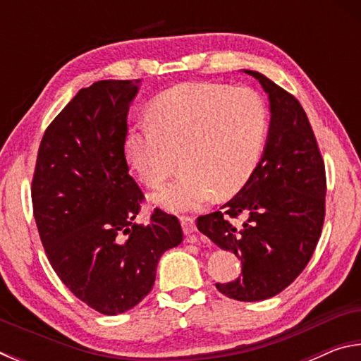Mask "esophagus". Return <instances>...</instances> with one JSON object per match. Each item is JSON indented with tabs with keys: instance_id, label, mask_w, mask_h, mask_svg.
<instances>
[{
	"instance_id": "34e87169",
	"label": "esophagus",
	"mask_w": 361,
	"mask_h": 361,
	"mask_svg": "<svg viewBox=\"0 0 361 361\" xmlns=\"http://www.w3.org/2000/svg\"><path fill=\"white\" fill-rule=\"evenodd\" d=\"M180 221H181V226H183V231H185V234L191 235L192 232L195 231V221H194V218H192V216H181Z\"/></svg>"
}]
</instances>
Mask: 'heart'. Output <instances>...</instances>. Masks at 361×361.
Instances as JSON below:
<instances>
[{"label":"heart","instance_id":"obj_1","mask_svg":"<svg viewBox=\"0 0 361 361\" xmlns=\"http://www.w3.org/2000/svg\"><path fill=\"white\" fill-rule=\"evenodd\" d=\"M149 124L126 132L122 151L138 180L161 186L178 157L181 175L151 194L169 212L197 210L245 186L261 161L267 106L252 87L216 82L173 85L148 106Z\"/></svg>","mask_w":361,"mask_h":361}]
</instances>
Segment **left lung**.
<instances>
[{"mask_svg":"<svg viewBox=\"0 0 361 361\" xmlns=\"http://www.w3.org/2000/svg\"><path fill=\"white\" fill-rule=\"evenodd\" d=\"M271 103L264 152L245 186L197 229L242 261V274L219 293L237 301L279 295L312 258L325 221L326 175L307 114L295 97L258 71ZM244 218L243 224L231 219Z\"/></svg>","mask_w":361,"mask_h":361,"instance_id":"left-lung-1","label":"left lung"}]
</instances>
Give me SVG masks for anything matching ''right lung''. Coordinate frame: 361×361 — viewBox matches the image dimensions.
Instances as JSON below:
<instances>
[{
  "instance_id": "right-lung-1",
  "label": "right lung",
  "mask_w": 361,
  "mask_h": 361,
  "mask_svg": "<svg viewBox=\"0 0 361 361\" xmlns=\"http://www.w3.org/2000/svg\"><path fill=\"white\" fill-rule=\"evenodd\" d=\"M140 79L81 89L42 135L32 181L33 215L54 271L73 295L105 315L126 312L156 280L159 258L183 242L178 218L145 199L122 151Z\"/></svg>"
}]
</instances>
